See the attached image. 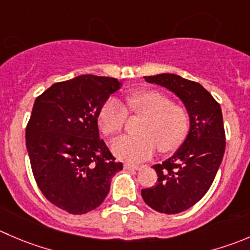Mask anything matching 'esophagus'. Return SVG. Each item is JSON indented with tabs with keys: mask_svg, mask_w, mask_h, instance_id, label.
<instances>
[{
	"mask_svg": "<svg viewBox=\"0 0 250 250\" xmlns=\"http://www.w3.org/2000/svg\"><path fill=\"white\" fill-rule=\"evenodd\" d=\"M125 169H140L142 168V166L140 165H132V164H125Z\"/></svg>",
	"mask_w": 250,
	"mask_h": 250,
	"instance_id": "1",
	"label": "esophagus"
}]
</instances>
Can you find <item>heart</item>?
I'll return each instance as SVG.
<instances>
[{"mask_svg": "<svg viewBox=\"0 0 250 250\" xmlns=\"http://www.w3.org/2000/svg\"><path fill=\"white\" fill-rule=\"evenodd\" d=\"M127 115L142 116L135 132L112 144L116 156L128 162H140L149 159L156 147L160 152H172L178 149L190 128V116L183 105L174 104L168 95L156 90L132 91L121 104L110 98L103 104L98 113V125L107 137L122 132Z\"/></svg>", "mask_w": 250, "mask_h": 250, "instance_id": "b5f03b06", "label": "heart"}]
</instances>
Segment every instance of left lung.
I'll return each mask as SVG.
<instances>
[{"instance_id": "left-lung-1", "label": "left lung", "mask_w": 250, "mask_h": 250, "mask_svg": "<svg viewBox=\"0 0 250 250\" xmlns=\"http://www.w3.org/2000/svg\"><path fill=\"white\" fill-rule=\"evenodd\" d=\"M176 94L190 116L189 133L173 156L154 165L157 182L142 190L144 202L161 214H178L197 204L209 190L226 147L220 104L199 83L177 74L145 77Z\"/></svg>"}]
</instances>
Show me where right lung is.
<instances>
[{"mask_svg": "<svg viewBox=\"0 0 250 250\" xmlns=\"http://www.w3.org/2000/svg\"><path fill=\"white\" fill-rule=\"evenodd\" d=\"M93 74L60 82L36 98L26 125L31 171L46 199L73 215L96 209L123 168L99 135L98 113L120 89Z\"/></svg>", "mask_w": 250, "mask_h": 250, "instance_id": "obj_1", "label": "right lung"}]
</instances>
